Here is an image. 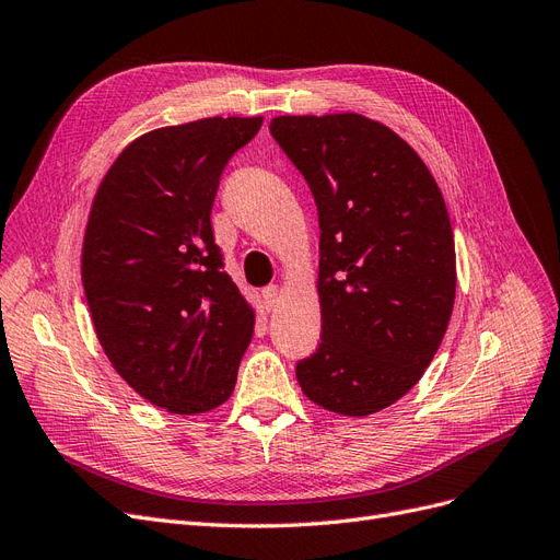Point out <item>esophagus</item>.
<instances>
[{
    "instance_id": "obj_1",
    "label": "esophagus",
    "mask_w": 560,
    "mask_h": 560,
    "mask_svg": "<svg viewBox=\"0 0 560 560\" xmlns=\"http://www.w3.org/2000/svg\"><path fill=\"white\" fill-rule=\"evenodd\" d=\"M277 300H279V285H275V283L265 285L262 288V302H265V306L272 308L277 304Z\"/></svg>"
}]
</instances>
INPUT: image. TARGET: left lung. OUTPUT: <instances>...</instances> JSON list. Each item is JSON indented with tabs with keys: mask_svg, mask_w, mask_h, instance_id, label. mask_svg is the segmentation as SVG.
I'll list each match as a JSON object with an SVG mask.
<instances>
[{
	"mask_svg": "<svg viewBox=\"0 0 560 560\" xmlns=\"http://www.w3.org/2000/svg\"><path fill=\"white\" fill-rule=\"evenodd\" d=\"M269 133L318 207L323 335L295 366L300 387L371 416L422 378L445 337L457 267L443 194L406 140L362 115H285Z\"/></svg>",
	"mask_w": 560,
	"mask_h": 560,
	"instance_id": "8db88e82",
	"label": "left lung"
}]
</instances>
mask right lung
<instances>
[{"label": "right lung", "instance_id": "1", "mask_svg": "<svg viewBox=\"0 0 560 560\" xmlns=\"http://www.w3.org/2000/svg\"><path fill=\"white\" fill-rule=\"evenodd\" d=\"M262 117H207L140 136L103 177L82 244L96 337L140 397L177 416L221 406L254 335L223 269L212 207Z\"/></svg>", "mask_w": 560, "mask_h": 560}]
</instances>
